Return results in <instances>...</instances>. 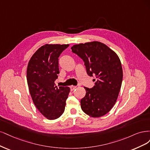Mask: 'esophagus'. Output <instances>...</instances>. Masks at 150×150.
I'll use <instances>...</instances> for the list:
<instances>
[{"label": "esophagus", "mask_w": 150, "mask_h": 150, "mask_svg": "<svg viewBox=\"0 0 150 150\" xmlns=\"http://www.w3.org/2000/svg\"><path fill=\"white\" fill-rule=\"evenodd\" d=\"M76 88V86H70V90H71V91H73V90H74Z\"/></svg>", "instance_id": "34e87169"}]
</instances>
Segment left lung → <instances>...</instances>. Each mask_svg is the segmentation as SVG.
I'll return each instance as SVG.
<instances>
[{
	"mask_svg": "<svg viewBox=\"0 0 150 150\" xmlns=\"http://www.w3.org/2000/svg\"><path fill=\"white\" fill-rule=\"evenodd\" d=\"M71 49L85 62L87 74L96 76L93 88L84 87L86 95L80 101L81 110L91 117H102L115 104L122 86L123 70L119 57L97 41L74 45Z\"/></svg>",
	"mask_w": 150,
	"mask_h": 150,
	"instance_id": "8db88e82",
	"label": "left lung"
}]
</instances>
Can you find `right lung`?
Here are the masks:
<instances>
[{"label":"right lung","mask_w":150,"mask_h":150,"mask_svg":"<svg viewBox=\"0 0 150 150\" xmlns=\"http://www.w3.org/2000/svg\"><path fill=\"white\" fill-rule=\"evenodd\" d=\"M69 44H45L40 47L28 62L27 84L33 102L49 120L59 118L64 112L70 89L55 85L59 74V57Z\"/></svg>","instance_id":"obj_1"}]
</instances>
